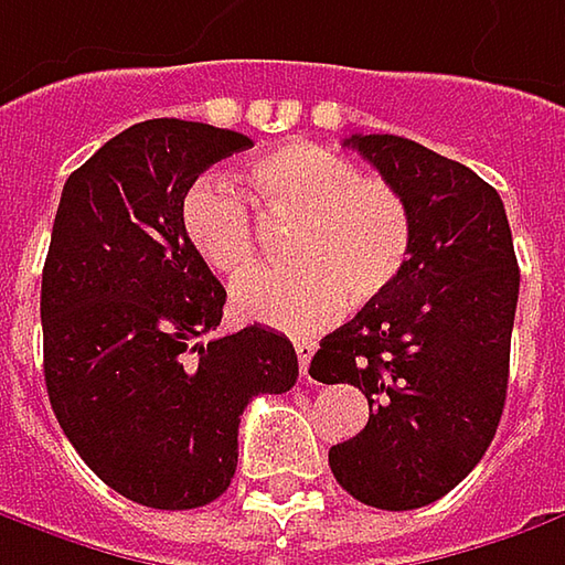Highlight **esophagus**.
<instances>
[{
	"mask_svg": "<svg viewBox=\"0 0 565 565\" xmlns=\"http://www.w3.org/2000/svg\"><path fill=\"white\" fill-rule=\"evenodd\" d=\"M294 351H297V360H300V373L307 376L309 360L316 354V341H309V338H294Z\"/></svg>",
	"mask_w": 565,
	"mask_h": 565,
	"instance_id": "1",
	"label": "esophagus"
}]
</instances>
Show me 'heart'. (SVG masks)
<instances>
[{"instance_id": "b5f03b06", "label": "heart", "mask_w": 565, "mask_h": 565, "mask_svg": "<svg viewBox=\"0 0 565 565\" xmlns=\"http://www.w3.org/2000/svg\"><path fill=\"white\" fill-rule=\"evenodd\" d=\"M249 189L278 221H297L287 268H258L234 287L243 319L312 331L354 307L382 300L402 281L414 224L402 192L363 173L348 154L287 141L246 167ZM180 231L195 256L221 278H239L256 262V227L234 185L199 177L180 199Z\"/></svg>"}]
</instances>
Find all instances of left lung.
<instances>
[{
  "label": "left lung",
  "instance_id": "left-lung-1",
  "mask_svg": "<svg viewBox=\"0 0 565 565\" xmlns=\"http://www.w3.org/2000/svg\"><path fill=\"white\" fill-rule=\"evenodd\" d=\"M402 192L414 249L402 281L322 338L309 376L356 385L370 420L329 449L334 480L363 505L436 503L493 443L509 385L519 262L500 192L402 136H351Z\"/></svg>",
  "mask_w": 565,
  "mask_h": 565
}]
</instances>
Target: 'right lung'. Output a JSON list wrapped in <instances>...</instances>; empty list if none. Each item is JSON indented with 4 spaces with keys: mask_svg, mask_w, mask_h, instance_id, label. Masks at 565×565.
Listing matches in <instances>:
<instances>
[{
    "mask_svg": "<svg viewBox=\"0 0 565 565\" xmlns=\"http://www.w3.org/2000/svg\"><path fill=\"white\" fill-rule=\"evenodd\" d=\"M246 148L231 129L148 119L62 185L40 287L50 405L87 468L151 509L214 503L239 414L300 373L275 329L214 334L227 290L180 231L189 183Z\"/></svg>",
    "mask_w": 565,
    "mask_h": 565,
    "instance_id": "add662e5",
    "label": "right lung"
}]
</instances>
